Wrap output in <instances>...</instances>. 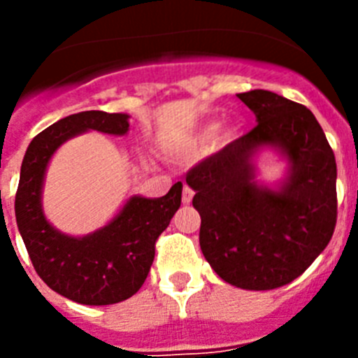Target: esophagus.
Here are the masks:
<instances>
[{"label": "esophagus", "mask_w": 358, "mask_h": 358, "mask_svg": "<svg viewBox=\"0 0 358 358\" xmlns=\"http://www.w3.org/2000/svg\"><path fill=\"white\" fill-rule=\"evenodd\" d=\"M192 199H194V189L186 185L185 189H182V202H185V204H189V202H192Z\"/></svg>", "instance_id": "esophagus-1"}]
</instances>
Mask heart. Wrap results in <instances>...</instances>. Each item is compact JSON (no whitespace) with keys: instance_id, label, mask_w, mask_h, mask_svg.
I'll list each match as a JSON object with an SVG mask.
<instances>
[{"instance_id":"b5f03b06","label":"heart","mask_w":358,"mask_h":358,"mask_svg":"<svg viewBox=\"0 0 358 358\" xmlns=\"http://www.w3.org/2000/svg\"><path fill=\"white\" fill-rule=\"evenodd\" d=\"M217 131H218V123L217 122L206 123V125H204V127H202V131H201V138H202V140H210V138H213V136L217 134Z\"/></svg>"}]
</instances>
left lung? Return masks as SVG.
<instances>
[{
	"instance_id": "8db88e82",
	"label": "left lung",
	"mask_w": 358,
	"mask_h": 358,
	"mask_svg": "<svg viewBox=\"0 0 358 358\" xmlns=\"http://www.w3.org/2000/svg\"><path fill=\"white\" fill-rule=\"evenodd\" d=\"M238 98L258 125L201 161L186 182L195 192L199 242L211 268L238 289L271 290L301 276L331 240L337 164L305 106L265 90ZM264 148L289 164L276 189L255 181L254 157Z\"/></svg>"
}]
</instances>
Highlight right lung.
<instances>
[{"mask_svg": "<svg viewBox=\"0 0 358 358\" xmlns=\"http://www.w3.org/2000/svg\"><path fill=\"white\" fill-rule=\"evenodd\" d=\"M87 131L127 134L129 115L84 110L39 132L21 164L15 220L34 268L50 289L80 305H115L134 296L147 280L157 236L181 206L182 182L163 197L132 195L107 226L90 235H64L44 217V173L57 148Z\"/></svg>", "mask_w": 358, "mask_h": 358, "instance_id": "right-lung-1", "label": "right lung"}]
</instances>
